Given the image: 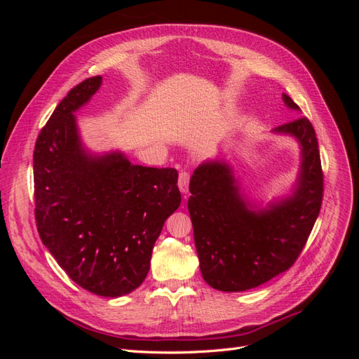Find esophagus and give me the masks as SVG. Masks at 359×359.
<instances>
[{"label": "esophagus", "mask_w": 359, "mask_h": 359, "mask_svg": "<svg viewBox=\"0 0 359 359\" xmlns=\"http://www.w3.org/2000/svg\"><path fill=\"white\" fill-rule=\"evenodd\" d=\"M189 182H190V173L187 170H181L178 177V187L181 193L186 194L189 191Z\"/></svg>", "instance_id": "esophagus-1"}]
</instances>
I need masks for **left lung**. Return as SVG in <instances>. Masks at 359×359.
Returning <instances> with one entry per match:
<instances>
[{
  "label": "left lung",
  "instance_id": "left-lung-1",
  "mask_svg": "<svg viewBox=\"0 0 359 359\" xmlns=\"http://www.w3.org/2000/svg\"><path fill=\"white\" fill-rule=\"evenodd\" d=\"M285 103L298 104L283 94ZM274 132L295 136L302 163L293 196L250 211L229 166L208 161L194 170L187 206L201 273L211 287L241 292L257 287L297 262L316 222L323 199V172L316 132L306 116Z\"/></svg>",
  "mask_w": 359,
  "mask_h": 359
}]
</instances>
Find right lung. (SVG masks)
<instances>
[{
  "label": "right lung",
  "mask_w": 359,
  "mask_h": 359,
  "mask_svg": "<svg viewBox=\"0 0 359 359\" xmlns=\"http://www.w3.org/2000/svg\"><path fill=\"white\" fill-rule=\"evenodd\" d=\"M102 76L64 97L34 147L36 223L41 243L66 274L99 297L142 285L168 217L181 203L178 172L132 165L123 154H86L74 115Z\"/></svg>",
  "instance_id": "1"
}]
</instances>
